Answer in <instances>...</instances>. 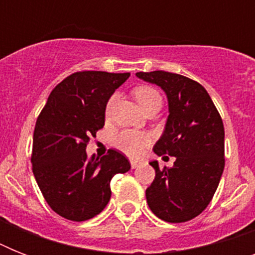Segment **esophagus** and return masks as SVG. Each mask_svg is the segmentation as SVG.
I'll list each match as a JSON object with an SVG mask.
<instances>
[{
  "label": "esophagus",
  "mask_w": 255,
  "mask_h": 255,
  "mask_svg": "<svg viewBox=\"0 0 255 255\" xmlns=\"http://www.w3.org/2000/svg\"><path fill=\"white\" fill-rule=\"evenodd\" d=\"M140 164H141V161H137V160H131L132 169H135V168L140 167Z\"/></svg>",
  "instance_id": "1"
}]
</instances>
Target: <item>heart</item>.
I'll return each mask as SVG.
<instances>
[{
    "mask_svg": "<svg viewBox=\"0 0 255 255\" xmlns=\"http://www.w3.org/2000/svg\"><path fill=\"white\" fill-rule=\"evenodd\" d=\"M133 96H135L136 102L140 106V108L145 107L147 104H151L153 102H160L161 103V96L153 87L149 86H140L133 90ZM116 103V95H112L110 100L107 102L106 106V114L110 115L112 108ZM151 143V137L145 132L132 131V129H126V131L118 132L114 137H112V144L115 145L118 149L126 153V155L131 156V157H139L143 155L144 149L148 144Z\"/></svg>",
    "mask_w": 255,
    "mask_h": 255,
    "instance_id": "b5f03b06",
    "label": "heart"
}]
</instances>
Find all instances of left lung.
<instances>
[{"label":"left lung","mask_w":255,"mask_h":255,"mask_svg":"<svg viewBox=\"0 0 255 255\" xmlns=\"http://www.w3.org/2000/svg\"><path fill=\"white\" fill-rule=\"evenodd\" d=\"M167 95V123L153 147L157 156L176 157L173 167L160 169L145 190L152 213L167 222L197 217L213 198L225 167V131L217 108L200 83L167 71L136 73ZM168 157V156H164Z\"/></svg>","instance_id":"obj_1"}]
</instances>
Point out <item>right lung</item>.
Masks as SVG:
<instances>
[{
	"instance_id": "right-lung-1",
	"label": "right lung",
	"mask_w": 255,
	"mask_h": 255,
	"mask_svg": "<svg viewBox=\"0 0 255 255\" xmlns=\"http://www.w3.org/2000/svg\"><path fill=\"white\" fill-rule=\"evenodd\" d=\"M131 74L81 71L71 74L50 94L35 123L33 173L46 202L62 217L86 221L111 198V178L131 169L128 159L110 149L88 157L91 136L103 128L108 99Z\"/></svg>"
}]
</instances>
